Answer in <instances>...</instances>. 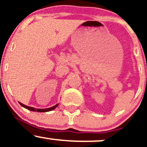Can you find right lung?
I'll use <instances>...</instances> for the list:
<instances>
[{
    "label": "right lung",
    "instance_id": "1",
    "mask_svg": "<svg viewBox=\"0 0 147 147\" xmlns=\"http://www.w3.org/2000/svg\"><path fill=\"white\" fill-rule=\"evenodd\" d=\"M19 104H21V105L23 106V107L25 108V109H28V110L30 111H36V112H48V111H51L52 110H54L55 109H56V108L58 106L59 104H56L55 106H52L51 108H48V109H34V108L33 107H30V106H25L24 104H23L22 103L19 102Z\"/></svg>",
    "mask_w": 147,
    "mask_h": 147
}]
</instances>
